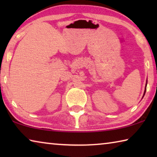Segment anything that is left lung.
Listing matches in <instances>:
<instances>
[{
  "label": "left lung",
  "instance_id": "obj_1",
  "mask_svg": "<svg viewBox=\"0 0 157 157\" xmlns=\"http://www.w3.org/2000/svg\"><path fill=\"white\" fill-rule=\"evenodd\" d=\"M146 86H147V84H146ZM145 91H146V88H145V92H144V94H143V96H144V95H145Z\"/></svg>",
  "mask_w": 157,
  "mask_h": 157
}]
</instances>
